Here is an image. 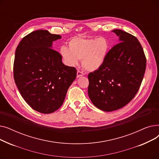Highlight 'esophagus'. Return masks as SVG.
I'll list each match as a JSON object with an SVG mask.
<instances>
[{
  "label": "esophagus",
  "mask_w": 159,
  "mask_h": 159,
  "mask_svg": "<svg viewBox=\"0 0 159 159\" xmlns=\"http://www.w3.org/2000/svg\"><path fill=\"white\" fill-rule=\"evenodd\" d=\"M83 75H84V73H82V71H79V70L77 71V78L83 76Z\"/></svg>",
  "instance_id": "1"
}]
</instances>
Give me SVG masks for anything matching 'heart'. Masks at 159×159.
Masks as SVG:
<instances>
[{"mask_svg": "<svg viewBox=\"0 0 159 159\" xmlns=\"http://www.w3.org/2000/svg\"><path fill=\"white\" fill-rule=\"evenodd\" d=\"M69 48L62 46L59 53L63 62L68 66L78 64L79 59L85 70L94 71L104 64L110 43L105 37L85 39L75 37L68 42Z\"/></svg>", "mask_w": 159, "mask_h": 159, "instance_id": "heart-1", "label": "heart"}]
</instances>
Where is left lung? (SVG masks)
<instances>
[{
  "instance_id": "8db88e82",
  "label": "left lung",
  "mask_w": 159,
  "mask_h": 159,
  "mask_svg": "<svg viewBox=\"0 0 159 159\" xmlns=\"http://www.w3.org/2000/svg\"><path fill=\"white\" fill-rule=\"evenodd\" d=\"M112 31L119 37V43L108 52L101 68L88 75L89 97L104 111L119 110L131 101L139 89L146 66L138 39L121 30Z\"/></svg>"
}]
</instances>
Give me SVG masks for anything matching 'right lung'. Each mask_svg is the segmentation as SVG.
<instances>
[{"label": "right lung", "instance_id": "add662e5", "mask_svg": "<svg viewBox=\"0 0 159 159\" xmlns=\"http://www.w3.org/2000/svg\"><path fill=\"white\" fill-rule=\"evenodd\" d=\"M61 38L37 30L24 37L15 51V84L24 101L42 113H53L62 105L77 77L75 68L65 66L60 53L52 49L53 42Z\"/></svg>", "mask_w": 159, "mask_h": 159}]
</instances>
